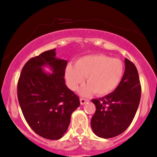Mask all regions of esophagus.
<instances>
[{"instance_id": "obj_1", "label": "esophagus", "mask_w": 157, "mask_h": 157, "mask_svg": "<svg viewBox=\"0 0 157 157\" xmlns=\"http://www.w3.org/2000/svg\"><path fill=\"white\" fill-rule=\"evenodd\" d=\"M88 101H89V100L87 99V98H80V103L81 105H84L85 103L88 102Z\"/></svg>"}]
</instances>
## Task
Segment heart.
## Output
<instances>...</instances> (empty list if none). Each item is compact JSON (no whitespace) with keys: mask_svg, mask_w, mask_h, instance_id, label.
<instances>
[{"mask_svg":"<svg viewBox=\"0 0 157 157\" xmlns=\"http://www.w3.org/2000/svg\"><path fill=\"white\" fill-rule=\"evenodd\" d=\"M123 72L124 65L120 59L104 54H93L81 57L75 66L69 64L66 69V78L69 88L75 90L84 82L85 76L88 84L81 88L80 93L88 95L94 92L103 96L117 88Z\"/></svg>","mask_w":157,"mask_h":157,"instance_id":"b5f03b06","label":"heart"}]
</instances>
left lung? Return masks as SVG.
Instances as JSON below:
<instances>
[{
	"mask_svg": "<svg viewBox=\"0 0 157 157\" xmlns=\"http://www.w3.org/2000/svg\"><path fill=\"white\" fill-rule=\"evenodd\" d=\"M120 83L109 94L93 99L96 106L90 126L97 136L111 138L125 132L130 125L138 109L141 87L137 68L127 58Z\"/></svg>",
	"mask_w": 157,
	"mask_h": 157,
	"instance_id": "1",
	"label": "left lung"
}]
</instances>
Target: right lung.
<instances>
[{
	"label": "right lung",
	"instance_id": "obj_1",
	"mask_svg": "<svg viewBox=\"0 0 157 157\" xmlns=\"http://www.w3.org/2000/svg\"><path fill=\"white\" fill-rule=\"evenodd\" d=\"M67 61L56 57V49L32 57L22 69L17 96L27 123L44 138L58 140L67 132L79 98L65 84ZM48 65L52 74L43 67Z\"/></svg>",
	"mask_w": 157,
	"mask_h": 157
}]
</instances>
